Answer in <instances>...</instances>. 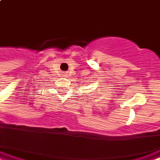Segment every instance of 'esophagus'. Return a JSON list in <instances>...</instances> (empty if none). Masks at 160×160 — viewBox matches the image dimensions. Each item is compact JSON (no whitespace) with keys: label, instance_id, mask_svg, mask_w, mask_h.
<instances>
[{"label":"esophagus","instance_id":"1","mask_svg":"<svg viewBox=\"0 0 160 160\" xmlns=\"http://www.w3.org/2000/svg\"><path fill=\"white\" fill-rule=\"evenodd\" d=\"M62 75H63V76H64V77H67V76H68V73H62Z\"/></svg>","mask_w":160,"mask_h":160}]
</instances>
